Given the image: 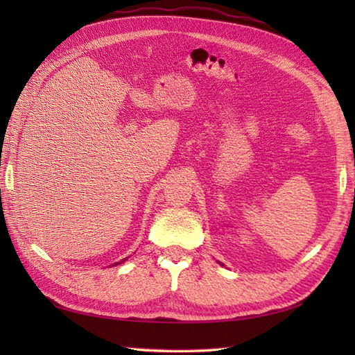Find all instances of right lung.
<instances>
[{
  "label": "right lung",
  "mask_w": 355,
  "mask_h": 355,
  "mask_svg": "<svg viewBox=\"0 0 355 355\" xmlns=\"http://www.w3.org/2000/svg\"><path fill=\"white\" fill-rule=\"evenodd\" d=\"M123 261H125V259H123Z\"/></svg>",
  "instance_id": "obj_1"
}]
</instances>
